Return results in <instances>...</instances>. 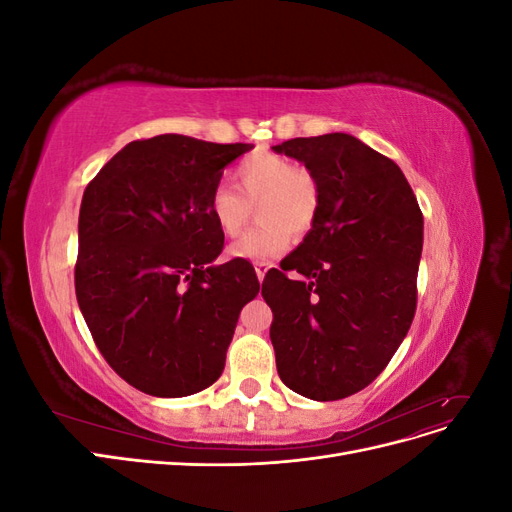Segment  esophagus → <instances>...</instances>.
I'll return each mask as SVG.
<instances>
[{
    "label": "esophagus",
    "mask_w": 512,
    "mask_h": 512,
    "mask_svg": "<svg viewBox=\"0 0 512 512\" xmlns=\"http://www.w3.org/2000/svg\"><path fill=\"white\" fill-rule=\"evenodd\" d=\"M269 262H254V269H256V275H258V280L262 282V280H265V273L269 271Z\"/></svg>",
    "instance_id": "obj_1"
}]
</instances>
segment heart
I'll use <instances>...</instances> for the list:
<instances>
[{
  "mask_svg": "<svg viewBox=\"0 0 512 512\" xmlns=\"http://www.w3.org/2000/svg\"><path fill=\"white\" fill-rule=\"evenodd\" d=\"M235 177L239 190L220 181L207 198L211 220L230 239L241 235L256 205L260 222L232 243L235 258L273 260L288 250L290 232L303 237L316 224L322 188L307 166L275 153H254L235 168Z\"/></svg>",
  "mask_w": 512,
  "mask_h": 512,
  "instance_id": "heart-1",
  "label": "heart"
}]
</instances>
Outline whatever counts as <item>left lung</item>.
Instances as JSON below:
<instances>
[{
	"label": "left lung",
	"mask_w": 512,
	"mask_h": 512,
	"mask_svg": "<svg viewBox=\"0 0 512 512\" xmlns=\"http://www.w3.org/2000/svg\"><path fill=\"white\" fill-rule=\"evenodd\" d=\"M273 149L301 160L322 188L316 224L262 282L277 374L303 397L344 399L382 374L410 329L423 213L401 168L350 134Z\"/></svg>",
	"instance_id": "1"
}]
</instances>
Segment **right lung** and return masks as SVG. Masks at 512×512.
Returning <instances> with one entry per match:
<instances>
[{
	"mask_svg": "<svg viewBox=\"0 0 512 512\" xmlns=\"http://www.w3.org/2000/svg\"><path fill=\"white\" fill-rule=\"evenodd\" d=\"M245 143L160 134L123 147L87 183L76 301L91 337L134 389L185 397L222 376L241 307L260 282L245 258L211 265L224 235L207 198Z\"/></svg>",
	"mask_w": 512,
	"mask_h": 512,
	"instance_id": "add662e5",
	"label": "right lung"
}]
</instances>
